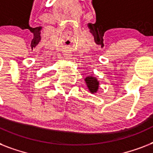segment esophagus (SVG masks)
I'll use <instances>...</instances> for the list:
<instances>
[{
    "label": "esophagus",
    "mask_w": 153,
    "mask_h": 153,
    "mask_svg": "<svg viewBox=\"0 0 153 153\" xmlns=\"http://www.w3.org/2000/svg\"><path fill=\"white\" fill-rule=\"evenodd\" d=\"M64 57H65V59H67V60L71 59V55H70V54H68V53L65 54Z\"/></svg>",
    "instance_id": "34e87169"
}]
</instances>
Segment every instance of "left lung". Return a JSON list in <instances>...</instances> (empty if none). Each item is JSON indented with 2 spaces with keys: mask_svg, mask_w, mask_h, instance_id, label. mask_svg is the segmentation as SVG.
<instances>
[{
  "mask_svg": "<svg viewBox=\"0 0 153 153\" xmlns=\"http://www.w3.org/2000/svg\"><path fill=\"white\" fill-rule=\"evenodd\" d=\"M85 82L86 84V86L88 88L90 93L96 94L98 92V88H99V82L98 81L97 78L93 75H88L85 78Z\"/></svg>",
  "mask_w": 153,
  "mask_h": 153,
  "instance_id": "1",
  "label": "left lung"
}]
</instances>
